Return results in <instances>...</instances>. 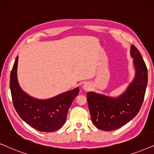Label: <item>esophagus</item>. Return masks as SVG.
Returning a JSON list of instances; mask_svg holds the SVG:
<instances>
[{"instance_id":"obj_1","label":"esophagus","mask_w":154,"mask_h":154,"mask_svg":"<svg viewBox=\"0 0 154 154\" xmlns=\"http://www.w3.org/2000/svg\"><path fill=\"white\" fill-rule=\"evenodd\" d=\"M83 88L85 90H88L90 88V85L89 83H85L84 84V85H83Z\"/></svg>"}]
</instances>
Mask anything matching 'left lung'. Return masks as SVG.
I'll list each match as a JSON object with an SVG mask.
<instances>
[{"mask_svg":"<svg viewBox=\"0 0 154 154\" xmlns=\"http://www.w3.org/2000/svg\"><path fill=\"white\" fill-rule=\"evenodd\" d=\"M130 53L134 58L136 75L125 93L118 98L92 92L87 94L92 121L98 129L111 131L122 127L133 119L142 107L148 82V71L140 52L133 45Z\"/></svg>","mask_w":154,"mask_h":154,"instance_id":"8db88e82","label":"left lung"}]
</instances>
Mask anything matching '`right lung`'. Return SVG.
<instances>
[{"label": "right lung", "instance_id": "1", "mask_svg": "<svg viewBox=\"0 0 154 154\" xmlns=\"http://www.w3.org/2000/svg\"><path fill=\"white\" fill-rule=\"evenodd\" d=\"M18 56L10 73V87L14 109L27 124L41 132H54L66 121L71 103L79 94V89L60 94L46 100H38L22 91L17 79Z\"/></svg>", "mask_w": 154, "mask_h": 154}]
</instances>
